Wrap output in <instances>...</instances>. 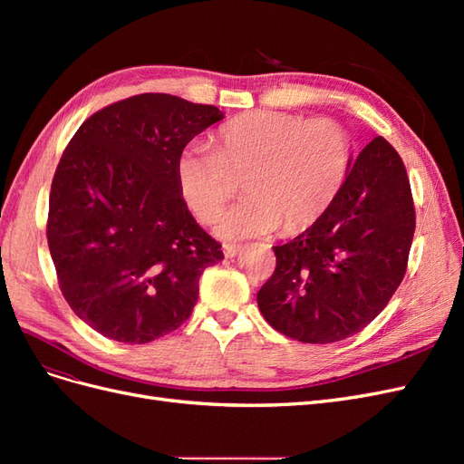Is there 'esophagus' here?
Segmentation results:
<instances>
[{"label":"esophagus","mask_w":464,"mask_h":464,"mask_svg":"<svg viewBox=\"0 0 464 464\" xmlns=\"http://www.w3.org/2000/svg\"><path fill=\"white\" fill-rule=\"evenodd\" d=\"M244 247L240 246V244H227L224 246V256H227L228 259H232V257H236L237 254H240Z\"/></svg>","instance_id":"1"}]
</instances>
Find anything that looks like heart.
<instances>
[{"mask_svg": "<svg viewBox=\"0 0 464 464\" xmlns=\"http://www.w3.org/2000/svg\"><path fill=\"white\" fill-rule=\"evenodd\" d=\"M350 166L353 137L339 120L249 111L222 125L215 150H181L176 181L195 218L208 224L244 179L247 198L218 220L224 237L244 240L283 224L288 234L312 228L339 198Z\"/></svg>", "mask_w": 464, "mask_h": 464, "instance_id": "b5f03b06", "label": "heart"}]
</instances>
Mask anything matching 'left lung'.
<instances>
[{"instance_id": "1", "label": "left lung", "mask_w": 464, "mask_h": 464, "mask_svg": "<svg viewBox=\"0 0 464 464\" xmlns=\"http://www.w3.org/2000/svg\"><path fill=\"white\" fill-rule=\"evenodd\" d=\"M414 228L404 162L375 137L350 166L327 215L273 247L276 269L257 292L263 317L300 343L327 344L356 334L402 283Z\"/></svg>"}]
</instances>
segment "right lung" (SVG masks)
Listing matches in <instances>:
<instances>
[{"label":"right lung","instance_id":"obj_1","mask_svg":"<svg viewBox=\"0 0 464 464\" xmlns=\"http://www.w3.org/2000/svg\"><path fill=\"white\" fill-rule=\"evenodd\" d=\"M224 116L217 106L145 92L82 121L55 168L46 236L58 285L106 339L145 344L176 331L222 246L188 210L178 154Z\"/></svg>","mask_w":464,"mask_h":464}]
</instances>
